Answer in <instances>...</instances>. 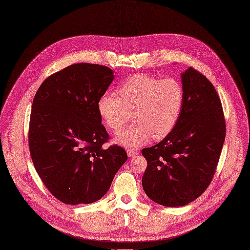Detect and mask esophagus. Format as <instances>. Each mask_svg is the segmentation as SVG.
<instances>
[{"mask_svg":"<svg viewBox=\"0 0 250 250\" xmlns=\"http://www.w3.org/2000/svg\"><path fill=\"white\" fill-rule=\"evenodd\" d=\"M126 153L129 157H131V156H134V155L138 154V151L134 150V149H131V148H128V149H126Z\"/></svg>","mask_w":250,"mask_h":250,"instance_id":"obj_1","label":"esophagus"}]
</instances>
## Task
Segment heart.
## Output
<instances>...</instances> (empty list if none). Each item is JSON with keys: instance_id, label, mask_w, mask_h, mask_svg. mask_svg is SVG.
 Segmentation results:
<instances>
[{"instance_id": "1", "label": "heart", "mask_w": 250, "mask_h": 250, "mask_svg": "<svg viewBox=\"0 0 250 250\" xmlns=\"http://www.w3.org/2000/svg\"><path fill=\"white\" fill-rule=\"evenodd\" d=\"M120 98L104 94L98 101V111L107 125L120 131L131 118L134 123L119 133L117 142L126 147L147 143L151 136L161 139L167 136L181 116L185 91L175 78L159 79L136 73L127 78L119 88Z\"/></svg>"}]
</instances>
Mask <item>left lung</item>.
Returning <instances> with one entry per match:
<instances>
[{"label":"left lung","mask_w":250,"mask_h":250,"mask_svg":"<svg viewBox=\"0 0 250 250\" xmlns=\"http://www.w3.org/2000/svg\"><path fill=\"white\" fill-rule=\"evenodd\" d=\"M184 106L173 130L142 149L147 168L142 187L166 207H180L199 197L215 175L226 136L220 97L210 80L189 67L182 74Z\"/></svg>","instance_id":"left-lung-1"}]
</instances>
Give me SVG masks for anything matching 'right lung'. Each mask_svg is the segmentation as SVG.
<instances>
[{
	"label": "right lung",
	"instance_id": "add662e5",
	"mask_svg": "<svg viewBox=\"0 0 250 250\" xmlns=\"http://www.w3.org/2000/svg\"><path fill=\"white\" fill-rule=\"evenodd\" d=\"M114 79L102 64L80 62L47 77L33 99L28 145L35 170L47 189L65 204H89L109 190L127 160L109 134L98 101Z\"/></svg>",
	"mask_w": 250,
	"mask_h": 250
}]
</instances>
